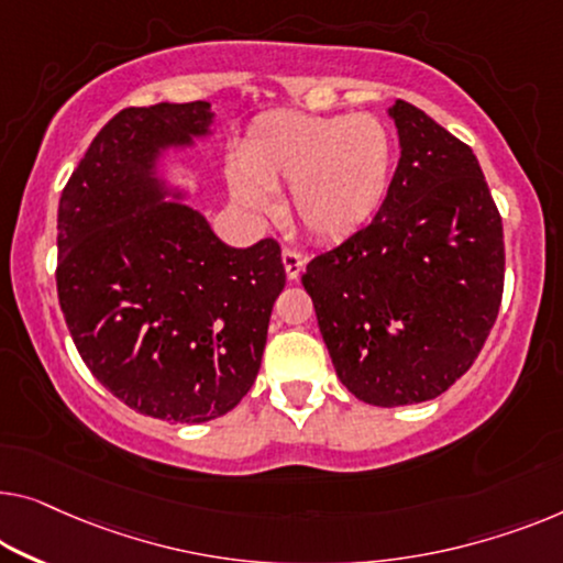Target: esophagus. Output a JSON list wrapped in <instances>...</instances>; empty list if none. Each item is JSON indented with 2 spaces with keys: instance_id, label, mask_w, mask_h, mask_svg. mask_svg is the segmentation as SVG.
<instances>
[{
  "instance_id": "obj_1",
  "label": "esophagus",
  "mask_w": 563,
  "mask_h": 563,
  "mask_svg": "<svg viewBox=\"0 0 563 563\" xmlns=\"http://www.w3.org/2000/svg\"><path fill=\"white\" fill-rule=\"evenodd\" d=\"M303 265H306V257L300 255L298 250L283 247V267H285V275H288L290 280L300 278V273H303Z\"/></svg>"
}]
</instances>
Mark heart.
<instances>
[{
    "label": "heart",
    "instance_id": "1",
    "mask_svg": "<svg viewBox=\"0 0 563 563\" xmlns=\"http://www.w3.org/2000/svg\"><path fill=\"white\" fill-rule=\"evenodd\" d=\"M394 141L372 113L280 111L250 129L230 172V195L245 212L273 214V191L290 187L296 220L321 240H341L372 220L389 187Z\"/></svg>",
    "mask_w": 563,
    "mask_h": 563
}]
</instances>
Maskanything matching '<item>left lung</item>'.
I'll use <instances>...</instances> for the list:
<instances>
[{"instance_id": "obj_1", "label": "left lung", "mask_w": 563, "mask_h": 563, "mask_svg": "<svg viewBox=\"0 0 563 563\" xmlns=\"http://www.w3.org/2000/svg\"><path fill=\"white\" fill-rule=\"evenodd\" d=\"M379 212L308 263L335 374L374 407L440 397L481 354L503 298V222L473 148L407 100Z\"/></svg>"}]
</instances>
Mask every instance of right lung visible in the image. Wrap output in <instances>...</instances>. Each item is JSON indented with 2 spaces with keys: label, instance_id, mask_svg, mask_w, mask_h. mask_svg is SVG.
I'll use <instances>...</instances> for the list:
<instances>
[{
  "label": "right lung",
  "instance_id": "obj_1",
  "mask_svg": "<svg viewBox=\"0 0 563 563\" xmlns=\"http://www.w3.org/2000/svg\"><path fill=\"white\" fill-rule=\"evenodd\" d=\"M212 123L205 100L123 108L57 209V298L82 362L123 405L181 424L240 405L285 288L278 242L224 245L156 172Z\"/></svg>",
  "mask_w": 563,
  "mask_h": 563
}]
</instances>
